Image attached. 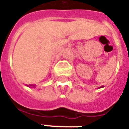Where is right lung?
<instances>
[{
    "mask_svg": "<svg viewBox=\"0 0 129 129\" xmlns=\"http://www.w3.org/2000/svg\"><path fill=\"white\" fill-rule=\"evenodd\" d=\"M30 86H31V85H30Z\"/></svg>",
    "mask_w": 129,
    "mask_h": 129,
    "instance_id": "add662e5",
    "label": "right lung"
}]
</instances>
